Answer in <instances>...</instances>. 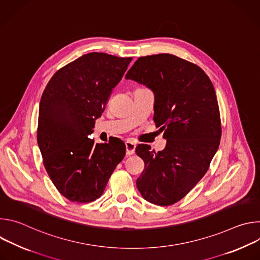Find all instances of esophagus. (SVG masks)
I'll return each mask as SVG.
<instances>
[{
    "label": "esophagus",
    "instance_id": "34e87169",
    "mask_svg": "<svg viewBox=\"0 0 260 260\" xmlns=\"http://www.w3.org/2000/svg\"><path fill=\"white\" fill-rule=\"evenodd\" d=\"M125 149H126V155H132L135 153V149H136V144L127 141L125 142Z\"/></svg>",
    "mask_w": 260,
    "mask_h": 260
}]
</instances>
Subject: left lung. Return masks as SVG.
I'll return each mask as SVG.
<instances>
[{
  "label": "left lung",
  "instance_id": "left-lung-1",
  "mask_svg": "<svg viewBox=\"0 0 260 260\" xmlns=\"http://www.w3.org/2000/svg\"><path fill=\"white\" fill-rule=\"evenodd\" d=\"M125 79L149 87L155 96L154 117L167 145L162 151L140 144L145 164L137 187L157 206L182 200L209 170L221 139V119L214 86L196 63L173 54L139 57Z\"/></svg>",
  "mask_w": 260,
  "mask_h": 260
}]
</instances>
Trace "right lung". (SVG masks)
<instances>
[{
    "label": "right lung",
    "mask_w": 260,
    "mask_h": 260,
    "mask_svg": "<svg viewBox=\"0 0 260 260\" xmlns=\"http://www.w3.org/2000/svg\"><path fill=\"white\" fill-rule=\"evenodd\" d=\"M132 59L84 54L56 71L43 91L37 140L49 178L71 202L99 199L125 155L124 143L94 144L87 136Z\"/></svg>",
    "instance_id": "add662e5"
}]
</instances>
